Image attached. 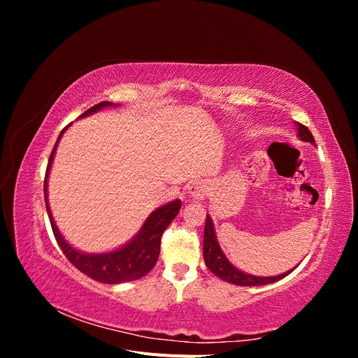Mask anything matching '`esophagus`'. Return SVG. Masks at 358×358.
Instances as JSON below:
<instances>
[{
    "label": "esophagus",
    "mask_w": 358,
    "mask_h": 358,
    "mask_svg": "<svg viewBox=\"0 0 358 358\" xmlns=\"http://www.w3.org/2000/svg\"><path fill=\"white\" fill-rule=\"evenodd\" d=\"M188 192L194 199H203L206 196V192H208V185H206L203 180H194L188 188Z\"/></svg>",
    "instance_id": "esophagus-1"
}]
</instances>
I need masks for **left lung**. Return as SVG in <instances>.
Masks as SVG:
<instances>
[{"label":"left lung","mask_w":358,"mask_h":358,"mask_svg":"<svg viewBox=\"0 0 358 358\" xmlns=\"http://www.w3.org/2000/svg\"><path fill=\"white\" fill-rule=\"evenodd\" d=\"M297 131L299 137L303 140V142H309V143H315V138H313L312 133L309 131V128L303 124H297ZM203 257H204V263L209 267L210 272L216 275L218 278L227 280V282L234 284V285H241V287H257V285H267V284H273L276 280L285 278L289 275L292 270L282 275L278 276H252L243 273L242 270L236 268L227 257L224 255L222 249L218 245V241H216L215 230H213V222L210 220L209 215H206V225H204V241H203Z\"/></svg>","instance_id":"8db88e82"}]
</instances>
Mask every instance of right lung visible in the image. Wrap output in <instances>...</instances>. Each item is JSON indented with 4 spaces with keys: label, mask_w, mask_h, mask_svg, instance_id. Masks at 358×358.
<instances>
[{
    "label": "right lung",
    "mask_w": 358,
    "mask_h": 358,
    "mask_svg": "<svg viewBox=\"0 0 358 358\" xmlns=\"http://www.w3.org/2000/svg\"><path fill=\"white\" fill-rule=\"evenodd\" d=\"M116 106L109 101H103L92 106L90 110H86L80 117L88 116L96 110L103 109V107ZM69 128V125L62 129L55 146L52 149V154L49 157L48 169H46V178H45V201L46 209L52 225L53 236L62 249L64 255L69 258V262L79 268L82 273L90 276L94 280H99L101 284H121L128 282V280H136L148 275L150 270L154 268L157 259L159 257V248H161V236L169 227V224L176 218V215L180 209V200H175L166 206H161L155 212L149 215V218L140 229L138 234L134 239L127 243L125 246L116 249L113 252L107 254H83L73 249L66 239H64L59 230L57 229V224L53 221V216L50 213V208L48 204V176L49 170L53 161V155H55L57 145L59 142L61 136Z\"/></svg>",
    "instance_id": "add662e5"
}]
</instances>
